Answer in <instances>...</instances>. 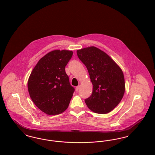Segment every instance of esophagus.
<instances>
[{
  "instance_id": "34e87169",
  "label": "esophagus",
  "mask_w": 155,
  "mask_h": 155,
  "mask_svg": "<svg viewBox=\"0 0 155 155\" xmlns=\"http://www.w3.org/2000/svg\"><path fill=\"white\" fill-rule=\"evenodd\" d=\"M80 88V85H78L76 88H75V91L77 92V91H78V90H79V89Z\"/></svg>"
}]
</instances>
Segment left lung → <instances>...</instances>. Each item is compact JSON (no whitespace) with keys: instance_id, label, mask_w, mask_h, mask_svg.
Here are the masks:
<instances>
[{"instance_id":"8db88e82","label":"left lung","mask_w":155,"mask_h":155,"mask_svg":"<svg viewBox=\"0 0 155 155\" xmlns=\"http://www.w3.org/2000/svg\"><path fill=\"white\" fill-rule=\"evenodd\" d=\"M77 53L87 67L93 85L92 95L85 99L86 104L96 113L110 112L124 94V77L121 69L108 54L95 46L77 50Z\"/></svg>"}]
</instances>
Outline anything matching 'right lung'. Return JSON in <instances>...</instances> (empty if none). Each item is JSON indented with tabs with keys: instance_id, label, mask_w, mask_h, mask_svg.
<instances>
[{
	"instance_id": "add662e5",
	"label": "right lung",
	"mask_w": 155,
	"mask_h": 155,
	"mask_svg": "<svg viewBox=\"0 0 155 155\" xmlns=\"http://www.w3.org/2000/svg\"><path fill=\"white\" fill-rule=\"evenodd\" d=\"M73 52L54 50L39 60L28 81V89L34 104L45 113L59 114L66 110L74 92L65 67Z\"/></svg>"
}]
</instances>
